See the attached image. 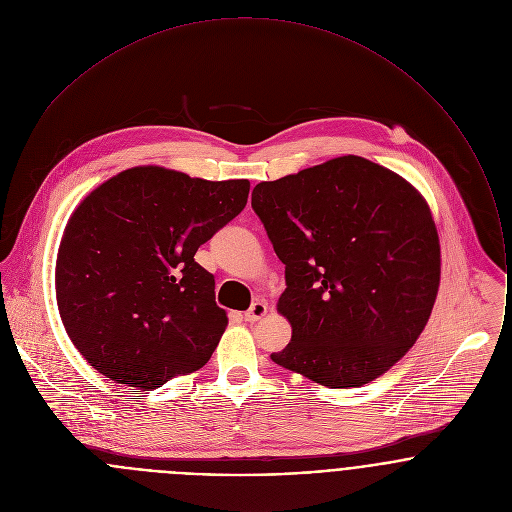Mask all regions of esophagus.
<instances>
[{
    "label": "esophagus",
    "mask_w": 512,
    "mask_h": 512,
    "mask_svg": "<svg viewBox=\"0 0 512 512\" xmlns=\"http://www.w3.org/2000/svg\"><path fill=\"white\" fill-rule=\"evenodd\" d=\"M266 313H268V305H266L264 301H256V303H252V307L244 313V321L256 323V321L262 319Z\"/></svg>",
    "instance_id": "esophagus-1"
}]
</instances>
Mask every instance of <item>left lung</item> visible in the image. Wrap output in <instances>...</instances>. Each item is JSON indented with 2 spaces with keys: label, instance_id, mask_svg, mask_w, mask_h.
Instances as JSON below:
<instances>
[{
  "label": "left lung",
  "instance_id": "left-lung-1",
  "mask_svg": "<svg viewBox=\"0 0 512 512\" xmlns=\"http://www.w3.org/2000/svg\"><path fill=\"white\" fill-rule=\"evenodd\" d=\"M286 266L278 311L292 341L276 365L329 388L363 386L424 331L439 288V238L424 197L359 155L262 181L252 191Z\"/></svg>",
  "mask_w": 512,
  "mask_h": 512
}]
</instances>
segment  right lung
<instances>
[{"label":"right lung","instance_id":"obj_1","mask_svg":"<svg viewBox=\"0 0 512 512\" xmlns=\"http://www.w3.org/2000/svg\"><path fill=\"white\" fill-rule=\"evenodd\" d=\"M248 179L207 181L146 165L94 189L57 256V303L78 353L106 378L153 390L205 365L228 323L195 262L246 207Z\"/></svg>","mask_w":512,"mask_h":512}]
</instances>
